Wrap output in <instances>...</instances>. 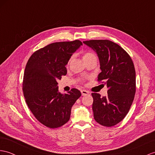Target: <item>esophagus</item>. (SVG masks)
<instances>
[{
  "mask_svg": "<svg viewBox=\"0 0 155 155\" xmlns=\"http://www.w3.org/2000/svg\"><path fill=\"white\" fill-rule=\"evenodd\" d=\"M81 95L83 96H85V95H89V92L87 91L86 90H81Z\"/></svg>",
  "mask_w": 155,
  "mask_h": 155,
  "instance_id": "1",
  "label": "esophagus"
}]
</instances>
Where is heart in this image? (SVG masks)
Returning a JSON list of instances; mask_svg holds the SVG:
<instances>
[{"instance_id": "1", "label": "heart", "mask_w": 155, "mask_h": 155, "mask_svg": "<svg viewBox=\"0 0 155 155\" xmlns=\"http://www.w3.org/2000/svg\"><path fill=\"white\" fill-rule=\"evenodd\" d=\"M96 58V56L94 54L93 52H86V53L84 54V59L85 61V60H89V59H91V58ZM71 59L69 60V62H70ZM68 62V64H69Z\"/></svg>"}]
</instances>
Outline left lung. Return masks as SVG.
Instances as JSON below:
<instances>
[{
    "label": "left lung",
    "instance_id": "obj_1",
    "mask_svg": "<svg viewBox=\"0 0 155 155\" xmlns=\"http://www.w3.org/2000/svg\"><path fill=\"white\" fill-rule=\"evenodd\" d=\"M84 43L95 51L100 62L101 72L98 81L107 84L108 95L93 93V111L95 121L112 127L125 118L133 103L135 91V70L127 52L109 40H89Z\"/></svg>",
    "mask_w": 155,
    "mask_h": 155
}]
</instances>
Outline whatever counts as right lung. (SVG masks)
<instances>
[{
    "mask_svg": "<svg viewBox=\"0 0 155 155\" xmlns=\"http://www.w3.org/2000/svg\"><path fill=\"white\" fill-rule=\"evenodd\" d=\"M82 45L79 40L49 44L33 52L25 66L22 86L25 102L47 127L54 129L68 122L71 107L81 95L75 88L59 93L57 80L66 75L65 66Z\"/></svg>",
    "mask_w": 155,
    "mask_h": 155,
    "instance_id": "add662e5",
    "label": "right lung"
}]
</instances>
